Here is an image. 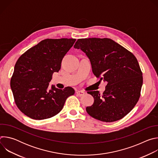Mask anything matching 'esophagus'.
Listing matches in <instances>:
<instances>
[{
  "instance_id": "1",
  "label": "esophagus",
  "mask_w": 158,
  "mask_h": 158,
  "mask_svg": "<svg viewBox=\"0 0 158 158\" xmlns=\"http://www.w3.org/2000/svg\"><path fill=\"white\" fill-rule=\"evenodd\" d=\"M76 94H77V95H78L79 96H81L84 95L85 93L83 92V91H76Z\"/></svg>"
}]
</instances>
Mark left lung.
I'll return each instance as SVG.
<instances>
[{
    "label": "left lung",
    "instance_id": "1",
    "mask_svg": "<svg viewBox=\"0 0 158 158\" xmlns=\"http://www.w3.org/2000/svg\"><path fill=\"white\" fill-rule=\"evenodd\" d=\"M85 53L94 74L107 82L102 94L89 91L94 99L86 107L91 117L110 123L123 118L140 98L143 73L137 59L121 45L108 38L79 39L74 46Z\"/></svg>",
    "mask_w": 158,
    "mask_h": 158
}]
</instances>
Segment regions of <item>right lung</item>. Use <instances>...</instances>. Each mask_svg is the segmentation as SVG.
I'll list each match as a JSON object with an SVG mask.
<instances>
[{
    "mask_svg": "<svg viewBox=\"0 0 158 158\" xmlns=\"http://www.w3.org/2000/svg\"><path fill=\"white\" fill-rule=\"evenodd\" d=\"M75 39H46L28 49L18 59L10 79L14 101L26 116L35 120L52 118L62 109L66 99L74 94L71 87L63 90L49 82L60 69L63 57Z\"/></svg>",
    "mask_w": 158,
    "mask_h": 158,
    "instance_id": "obj_1",
    "label": "right lung"
}]
</instances>
